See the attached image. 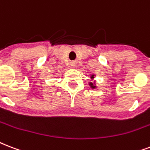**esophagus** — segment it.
I'll return each mask as SVG.
<instances>
[{"label": "esophagus", "instance_id": "34e87169", "mask_svg": "<svg viewBox=\"0 0 150 150\" xmlns=\"http://www.w3.org/2000/svg\"><path fill=\"white\" fill-rule=\"evenodd\" d=\"M71 65L72 66V67H76V66H77V64H76V62H72L71 64Z\"/></svg>", "mask_w": 150, "mask_h": 150}]
</instances>
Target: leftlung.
<instances>
[{"mask_svg":"<svg viewBox=\"0 0 150 150\" xmlns=\"http://www.w3.org/2000/svg\"><path fill=\"white\" fill-rule=\"evenodd\" d=\"M93 78H94V75H91V79L93 80ZM89 85L91 86V88H92V89H95L96 88V85H95V83H94V82H93V83H91V82H90Z\"/></svg>","mask_w":150,"mask_h":150,"instance_id":"1","label":"left lung"}]
</instances>
